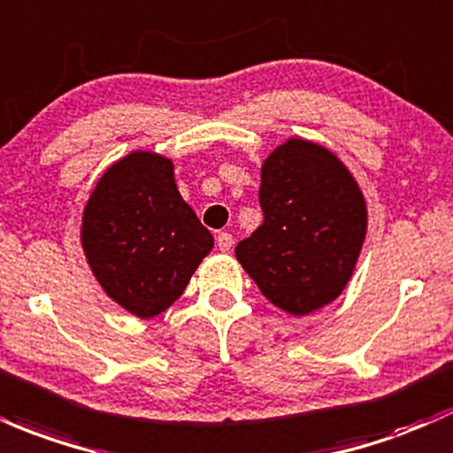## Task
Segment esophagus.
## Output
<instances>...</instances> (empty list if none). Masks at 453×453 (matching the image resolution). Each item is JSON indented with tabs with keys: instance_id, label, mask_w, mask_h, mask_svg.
<instances>
[{
	"instance_id": "esophagus-1",
	"label": "esophagus",
	"mask_w": 453,
	"mask_h": 453,
	"mask_svg": "<svg viewBox=\"0 0 453 453\" xmlns=\"http://www.w3.org/2000/svg\"><path fill=\"white\" fill-rule=\"evenodd\" d=\"M217 245H219V250H221V251H230V247L234 245V238H232L230 232H219Z\"/></svg>"
}]
</instances>
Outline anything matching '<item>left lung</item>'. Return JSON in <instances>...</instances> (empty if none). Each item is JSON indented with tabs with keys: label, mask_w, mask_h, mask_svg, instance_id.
<instances>
[{
	"label": "left lung",
	"mask_w": 453,
	"mask_h": 453,
	"mask_svg": "<svg viewBox=\"0 0 453 453\" xmlns=\"http://www.w3.org/2000/svg\"><path fill=\"white\" fill-rule=\"evenodd\" d=\"M265 221L236 245V257L262 295L305 316L342 295L367 232L364 193L326 148L288 139L262 165Z\"/></svg>",
	"instance_id": "1"
}]
</instances>
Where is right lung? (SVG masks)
I'll return each instance as SVG.
<instances>
[{
	"instance_id": "obj_1",
	"label": "right lung",
	"mask_w": 453,
	"mask_h": 453,
	"mask_svg": "<svg viewBox=\"0 0 453 453\" xmlns=\"http://www.w3.org/2000/svg\"><path fill=\"white\" fill-rule=\"evenodd\" d=\"M81 245L107 296L137 318H152L185 292L215 241L178 193L170 158L137 150L94 187Z\"/></svg>"
}]
</instances>
